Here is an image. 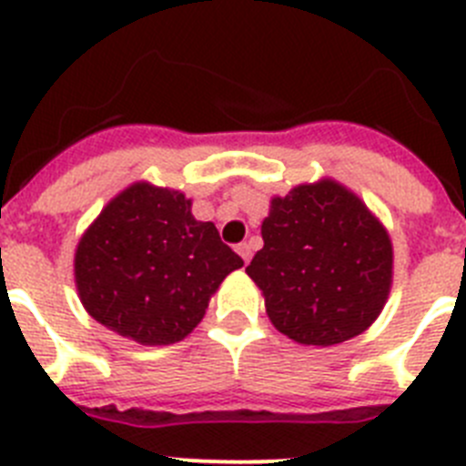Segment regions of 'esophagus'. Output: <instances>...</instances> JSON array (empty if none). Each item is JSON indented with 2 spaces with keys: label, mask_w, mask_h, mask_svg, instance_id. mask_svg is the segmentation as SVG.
<instances>
[{
  "label": "esophagus",
  "mask_w": 466,
  "mask_h": 466,
  "mask_svg": "<svg viewBox=\"0 0 466 466\" xmlns=\"http://www.w3.org/2000/svg\"><path fill=\"white\" fill-rule=\"evenodd\" d=\"M238 254L242 257V261L249 263V258H252V245H249V242H242V245H238Z\"/></svg>",
  "instance_id": "obj_1"
}]
</instances>
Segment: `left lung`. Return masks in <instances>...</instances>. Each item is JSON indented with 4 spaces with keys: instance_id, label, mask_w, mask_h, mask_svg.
Returning a JSON list of instances; mask_svg holds the SVG:
<instances>
[{
    "instance_id": "1",
    "label": "left lung",
    "mask_w": 466,
    "mask_h": 466,
    "mask_svg": "<svg viewBox=\"0 0 466 466\" xmlns=\"http://www.w3.org/2000/svg\"><path fill=\"white\" fill-rule=\"evenodd\" d=\"M261 238L247 275L287 339L329 348L376 322L392 289V240L355 191L327 177L273 196Z\"/></svg>"
}]
</instances>
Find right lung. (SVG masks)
I'll list each match as a JSON object with an SVG mask.
<instances>
[{"instance_id": "obj_1", "label": "right lung", "mask_w": 466, "mask_h": 466, "mask_svg": "<svg viewBox=\"0 0 466 466\" xmlns=\"http://www.w3.org/2000/svg\"><path fill=\"white\" fill-rule=\"evenodd\" d=\"M242 258L182 191L135 182L102 208L74 252L86 312L139 345L184 340Z\"/></svg>"}]
</instances>
